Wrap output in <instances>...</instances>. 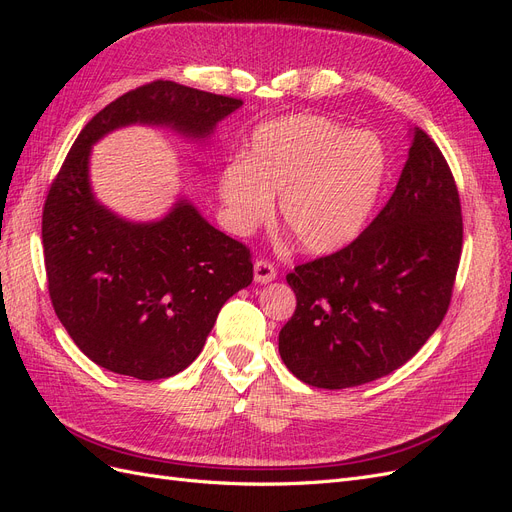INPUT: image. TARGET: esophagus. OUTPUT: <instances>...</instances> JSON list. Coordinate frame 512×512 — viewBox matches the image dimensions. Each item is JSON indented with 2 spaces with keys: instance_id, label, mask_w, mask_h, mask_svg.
<instances>
[{
  "instance_id": "obj_1",
  "label": "esophagus",
  "mask_w": 512,
  "mask_h": 512,
  "mask_svg": "<svg viewBox=\"0 0 512 512\" xmlns=\"http://www.w3.org/2000/svg\"><path fill=\"white\" fill-rule=\"evenodd\" d=\"M275 275H277V271L273 267V262H269L267 258H258L254 262V280L258 284H267V282L275 280Z\"/></svg>"
}]
</instances>
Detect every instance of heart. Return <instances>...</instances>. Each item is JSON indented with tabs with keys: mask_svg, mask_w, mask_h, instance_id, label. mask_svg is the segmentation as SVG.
<instances>
[{
	"mask_svg": "<svg viewBox=\"0 0 512 512\" xmlns=\"http://www.w3.org/2000/svg\"><path fill=\"white\" fill-rule=\"evenodd\" d=\"M389 156L374 132H348L320 115L260 126L247 160L220 173V196L239 232L265 222L280 194V218L301 250L331 254L361 235L384 188Z\"/></svg>",
	"mask_w": 512,
	"mask_h": 512,
	"instance_id": "obj_1",
	"label": "heart"
}]
</instances>
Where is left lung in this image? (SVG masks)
<instances>
[{
    "label": "left lung",
    "mask_w": 512,
    "mask_h": 512,
    "mask_svg": "<svg viewBox=\"0 0 512 512\" xmlns=\"http://www.w3.org/2000/svg\"><path fill=\"white\" fill-rule=\"evenodd\" d=\"M457 183L429 134L414 130L395 192L342 250L286 275L297 307L280 354L316 389L359 386L408 363L440 327L461 260Z\"/></svg>",
    "instance_id": "8db88e82"
}]
</instances>
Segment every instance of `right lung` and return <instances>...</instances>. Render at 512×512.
<instances>
[{"instance_id":"obj_1","label":"right lung","mask_w":512,"mask_h":512,"mask_svg":"<svg viewBox=\"0 0 512 512\" xmlns=\"http://www.w3.org/2000/svg\"><path fill=\"white\" fill-rule=\"evenodd\" d=\"M239 98L151 81L89 119L42 209L49 297L72 342L96 365L138 380L179 374L203 350L222 305L250 286V247L181 203L156 224H130L89 190V147L128 123H166L205 138Z\"/></svg>"}]
</instances>
